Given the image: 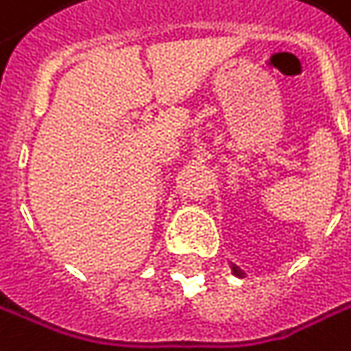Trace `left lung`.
Listing matches in <instances>:
<instances>
[{
	"mask_svg": "<svg viewBox=\"0 0 351 351\" xmlns=\"http://www.w3.org/2000/svg\"><path fill=\"white\" fill-rule=\"evenodd\" d=\"M231 272H233V274H235V276H237V278H239V276H241V272H239V270H237V268H235V266H231Z\"/></svg>",
	"mask_w": 351,
	"mask_h": 351,
	"instance_id": "obj_1",
	"label": "left lung"
}]
</instances>
